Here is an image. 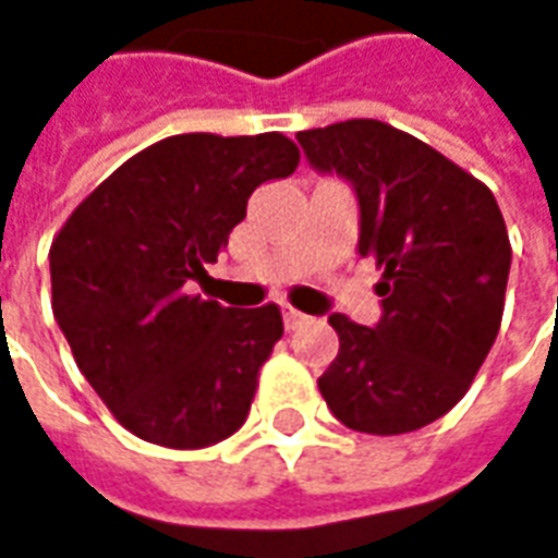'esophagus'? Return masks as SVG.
<instances>
[{"label":"esophagus","mask_w":558,"mask_h":558,"mask_svg":"<svg viewBox=\"0 0 558 558\" xmlns=\"http://www.w3.org/2000/svg\"><path fill=\"white\" fill-rule=\"evenodd\" d=\"M282 317H286V329H289V332H298V329H304V326L311 323L307 314H301V311H294V307H286Z\"/></svg>","instance_id":"1"}]
</instances>
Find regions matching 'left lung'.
I'll list each match as a JSON object with an SVG mask.
<instances>
[{"label": "left lung", "mask_w": 558, "mask_h": 558, "mask_svg": "<svg viewBox=\"0 0 558 558\" xmlns=\"http://www.w3.org/2000/svg\"><path fill=\"white\" fill-rule=\"evenodd\" d=\"M311 169L354 187L357 254L383 266V317L332 314L339 354L317 379L357 433L421 430L456 408L502 323L512 244L487 184L376 119L298 131Z\"/></svg>", "instance_id": "left-lung-1"}]
</instances>
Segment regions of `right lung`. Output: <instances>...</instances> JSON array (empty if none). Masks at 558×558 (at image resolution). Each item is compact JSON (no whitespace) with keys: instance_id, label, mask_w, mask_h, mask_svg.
Returning <instances> with one entry per match:
<instances>
[{"instance_id":"right-lung-1","label":"right lung","mask_w":558,"mask_h":558,"mask_svg":"<svg viewBox=\"0 0 558 558\" xmlns=\"http://www.w3.org/2000/svg\"><path fill=\"white\" fill-rule=\"evenodd\" d=\"M286 134H175L131 156L49 247L52 317L116 421L169 449H204L244 424L282 314L191 294L247 197L289 179Z\"/></svg>"}]
</instances>
